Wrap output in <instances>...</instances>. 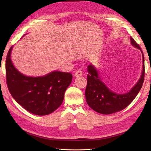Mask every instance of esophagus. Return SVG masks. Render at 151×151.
<instances>
[{
	"instance_id": "obj_1",
	"label": "esophagus",
	"mask_w": 151,
	"mask_h": 151,
	"mask_svg": "<svg viewBox=\"0 0 151 151\" xmlns=\"http://www.w3.org/2000/svg\"><path fill=\"white\" fill-rule=\"evenodd\" d=\"M83 72H82L81 70H77L75 73V77H80L81 76H83Z\"/></svg>"
}]
</instances>
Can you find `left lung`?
Wrapping results in <instances>:
<instances>
[{
  "instance_id": "obj_1",
  "label": "left lung",
  "mask_w": 151,
  "mask_h": 151,
  "mask_svg": "<svg viewBox=\"0 0 151 151\" xmlns=\"http://www.w3.org/2000/svg\"><path fill=\"white\" fill-rule=\"evenodd\" d=\"M131 45L139 49L142 54V70L139 80L129 92L117 94L109 89L99 76L98 71L93 65L88 66V83L85 91L87 103L98 113L108 115L120 111L133 101L143 85L144 80V57L139 45L130 37Z\"/></svg>"
}]
</instances>
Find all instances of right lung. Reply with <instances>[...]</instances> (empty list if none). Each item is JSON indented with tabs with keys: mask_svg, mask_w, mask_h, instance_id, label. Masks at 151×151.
<instances>
[{
	"mask_svg": "<svg viewBox=\"0 0 151 151\" xmlns=\"http://www.w3.org/2000/svg\"><path fill=\"white\" fill-rule=\"evenodd\" d=\"M13 46L6 61L8 89L16 101L27 111L36 115L52 113L62 104L66 89L70 84V73L53 71L39 77L22 74L13 65L11 58Z\"/></svg>",
	"mask_w": 151,
	"mask_h": 151,
	"instance_id": "right-lung-1",
	"label": "right lung"
}]
</instances>
